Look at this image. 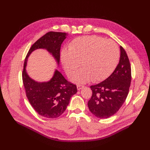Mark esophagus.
I'll list each match as a JSON object with an SVG mask.
<instances>
[{"label":"esophagus","instance_id":"obj_1","mask_svg":"<svg viewBox=\"0 0 150 150\" xmlns=\"http://www.w3.org/2000/svg\"><path fill=\"white\" fill-rule=\"evenodd\" d=\"M83 87H84V86H83V85H80V84L77 85V89H78V90H80L81 89H82Z\"/></svg>","mask_w":150,"mask_h":150}]
</instances>
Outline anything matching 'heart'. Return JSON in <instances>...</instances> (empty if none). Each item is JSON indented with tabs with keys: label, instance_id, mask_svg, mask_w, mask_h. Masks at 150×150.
I'll use <instances>...</instances> for the list:
<instances>
[{
	"label": "heart",
	"instance_id": "obj_1",
	"mask_svg": "<svg viewBox=\"0 0 150 150\" xmlns=\"http://www.w3.org/2000/svg\"><path fill=\"white\" fill-rule=\"evenodd\" d=\"M119 59V50L111 40L96 35L79 37L72 40L68 50L61 53L63 67L68 76L78 83H85L91 79L98 82L107 78L114 71Z\"/></svg>",
	"mask_w": 150,
	"mask_h": 150
}]
</instances>
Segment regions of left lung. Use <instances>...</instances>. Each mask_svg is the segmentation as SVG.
I'll list each match as a JSON object with an SVG mask.
<instances>
[{
    "mask_svg": "<svg viewBox=\"0 0 150 150\" xmlns=\"http://www.w3.org/2000/svg\"><path fill=\"white\" fill-rule=\"evenodd\" d=\"M120 62L114 72L103 82L91 86L93 93L88 103L90 111L99 118L114 115L123 104L131 81V64L125 50L120 46Z\"/></svg>",
    "mask_w": 150,
    "mask_h": 150,
    "instance_id": "left-lung-1",
    "label": "left lung"
}]
</instances>
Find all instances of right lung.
<instances>
[{
  "label": "right lung",
  "instance_id": "right-lung-1",
  "mask_svg": "<svg viewBox=\"0 0 150 150\" xmlns=\"http://www.w3.org/2000/svg\"><path fill=\"white\" fill-rule=\"evenodd\" d=\"M66 35L65 33L48 32L33 44L24 61L22 75L26 96L35 111L47 118H56L65 111L71 96L78 91L76 85L67 81L57 70L49 82H35L25 71L27 59L35 49L44 48L51 52L59 62L61 46Z\"/></svg>",
  "mask_w": 150,
  "mask_h": 150
}]
</instances>
